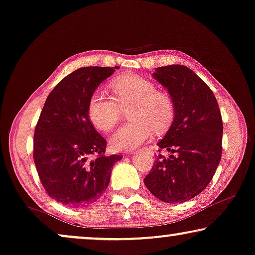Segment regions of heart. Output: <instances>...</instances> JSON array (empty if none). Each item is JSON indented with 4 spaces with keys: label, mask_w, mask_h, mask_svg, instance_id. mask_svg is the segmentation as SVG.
I'll return each mask as SVG.
<instances>
[{
    "label": "heart",
    "mask_w": 255,
    "mask_h": 255,
    "mask_svg": "<svg viewBox=\"0 0 255 255\" xmlns=\"http://www.w3.org/2000/svg\"><path fill=\"white\" fill-rule=\"evenodd\" d=\"M114 93L110 97L97 90L88 104L91 123L103 132L116 127L121 118V109L132 106L129 111V123L120 127L111 137L116 150H132L150 138L152 132L164 134L174 120V104L171 97L157 90L152 81L138 75L127 74L111 82Z\"/></svg>",
    "instance_id": "b5f03b06"
}]
</instances>
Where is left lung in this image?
<instances>
[{
	"label": "left lung",
	"instance_id": "8db88e82",
	"mask_svg": "<svg viewBox=\"0 0 255 255\" xmlns=\"http://www.w3.org/2000/svg\"><path fill=\"white\" fill-rule=\"evenodd\" d=\"M174 104V120L162 141L146 188L166 203H182L199 195L213 179L222 157L223 123L210 88L181 64L156 68L153 73Z\"/></svg>",
	"mask_w": 255,
	"mask_h": 255
}]
</instances>
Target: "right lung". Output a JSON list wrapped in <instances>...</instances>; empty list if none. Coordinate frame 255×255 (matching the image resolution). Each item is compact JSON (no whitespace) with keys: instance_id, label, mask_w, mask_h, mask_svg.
<instances>
[{"instance_id":"obj_1","label":"right lung","mask_w":255,"mask_h":255,"mask_svg":"<svg viewBox=\"0 0 255 255\" xmlns=\"http://www.w3.org/2000/svg\"><path fill=\"white\" fill-rule=\"evenodd\" d=\"M119 67H83L49 93L34 129L33 159L47 194L73 208L98 200L110 184L113 165L106 141L91 124L89 99ZM96 154V157H92Z\"/></svg>"}]
</instances>
